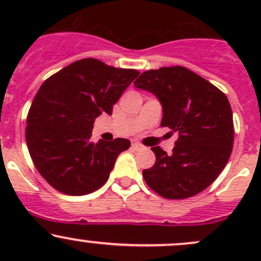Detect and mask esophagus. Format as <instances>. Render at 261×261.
I'll return each instance as SVG.
<instances>
[{
	"mask_svg": "<svg viewBox=\"0 0 261 261\" xmlns=\"http://www.w3.org/2000/svg\"><path fill=\"white\" fill-rule=\"evenodd\" d=\"M131 147H133L135 151H139V149H142L143 148V146L141 145V143H139V142H133Z\"/></svg>",
	"mask_w": 261,
	"mask_h": 261,
	"instance_id": "1",
	"label": "esophagus"
}]
</instances>
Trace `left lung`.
<instances>
[{
	"instance_id": "8db88e82",
	"label": "left lung",
	"mask_w": 261,
	"mask_h": 261,
	"mask_svg": "<svg viewBox=\"0 0 261 261\" xmlns=\"http://www.w3.org/2000/svg\"><path fill=\"white\" fill-rule=\"evenodd\" d=\"M134 85L153 93L163 108L161 125L178 134L172 154L152 147L155 163L142 170L145 181L166 199L201 193L216 180L232 153L234 128L226 94L181 66L146 71Z\"/></svg>"
}]
</instances>
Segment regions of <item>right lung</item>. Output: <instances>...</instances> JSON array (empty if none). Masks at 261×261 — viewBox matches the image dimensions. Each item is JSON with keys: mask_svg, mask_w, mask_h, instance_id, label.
<instances>
[{"mask_svg": "<svg viewBox=\"0 0 261 261\" xmlns=\"http://www.w3.org/2000/svg\"><path fill=\"white\" fill-rule=\"evenodd\" d=\"M140 72L97 59L66 66L41 85L27 118L25 140L38 172L66 195H87L106 184L127 139L91 141L95 118L107 113Z\"/></svg>", "mask_w": 261, "mask_h": 261, "instance_id": "add662e5", "label": "right lung"}]
</instances>
